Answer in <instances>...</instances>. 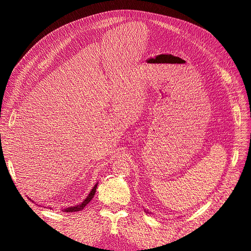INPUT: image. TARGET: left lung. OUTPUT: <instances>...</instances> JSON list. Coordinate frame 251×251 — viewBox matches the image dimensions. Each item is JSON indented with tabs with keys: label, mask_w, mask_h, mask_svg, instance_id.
Here are the masks:
<instances>
[{
	"label": "left lung",
	"mask_w": 251,
	"mask_h": 251,
	"mask_svg": "<svg viewBox=\"0 0 251 251\" xmlns=\"http://www.w3.org/2000/svg\"><path fill=\"white\" fill-rule=\"evenodd\" d=\"M146 212H149V211H146Z\"/></svg>",
	"instance_id": "left-lung-1"
}]
</instances>
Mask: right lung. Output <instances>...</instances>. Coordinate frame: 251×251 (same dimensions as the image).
I'll return each instance as SVG.
<instances>
[{
    "label": "right lung",
    "mask_w": 251,
    "mask_h": 251,
    "mask_svg": "<svg viewBox=\"0 0 251 251\" xmlns=\"http://www.w3.org/2000/svg\"><path fill=\"white\" fill-rule=\"evenodd\" d=\"M97 184L98 183H96L95 185H94V187L92 188V191L90 192V194H89V196L87 197V198L85 199V201H82V203L81 204H78V205H75V206H71V207H67V208H64L63 210L64 211H66V212H73V211H78V210H81L83 207L86 206V205L92 200V198L94 197V195H95V192H96V187H97Z\"/></svg>",
    "instance_id": "add662e5"
}]
</instances>
